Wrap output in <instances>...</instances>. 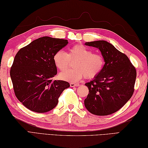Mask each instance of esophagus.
Instances as JSON below:
<instances>
[{"instance_id": "esophagus-1", "label": "esophagus", "mask_w": 148, "mask_h": 148, "mask_svg": "<svg viewBox=\"0 0 148 148\" xmlns=\"http://www.w3.org/2000/svg\"><path fill=\"white\" fill-rule=\"evenodd\" d=\"M71 87H75V86H79V84H75V83H70Z\"/></svg>"}]
</instances>
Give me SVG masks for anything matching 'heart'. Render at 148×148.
Instances as JSON below:
<instances>
[{
	"mask_svg": "<svg viewBox=\"0 0 148 148\" xmlns=\"http://www.w3.org/2000/svg\"><path fill=\"white\" fill-rule=\"evenodd\" d=\"M53 60L55 67L60 71L69 68L71 62H75V69L62 72L59 75L61 79L76 82L85 77L93 79L101 73L104 66V58L101 54L93 51L82 44H75L68 49V53L58 51Z\"/></svg>",
	"mask_w": 148,
	"mask_h": 148,
	"instance_id": "1",
	"label": "heart"
}]
</instances>
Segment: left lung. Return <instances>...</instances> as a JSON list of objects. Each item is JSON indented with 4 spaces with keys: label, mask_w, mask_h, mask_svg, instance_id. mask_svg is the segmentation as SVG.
I'll return each mask as SVG.
<instances>
[{
    "label": "left lung",
    "mask_w": 148,
    "mask_h": 148,
    "mask_svg": "<svg viewBox=\"0 0 148 148\" xmlns=\"http://www.w3.org/2000/svg\"><path fill=\"white\" fill-rule=\"evenodd\" d=\"M99 48L105 64L98 76L86 83L89 93L84 100L86 109L99 116L111 115L122 108L134 92L136 71L129 58L105 40L86 42Z\"/></svg>",
    "instance_id": "left-lung-1"
}]
</instances>
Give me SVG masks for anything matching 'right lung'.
Listing matches in <instances>:
<instances>
[{"instance_id":"right-lung-1","label":"right lung","mask_w":148,"mask_h":148,"mask_svg":"<svg viewBox=\"0 0 148 148\" xmlns=\"http://www.w3.org/2000/svg\"><path fill=\"white\" fill-rule=\"evenodd\" d=\"M68 40L40 37L17 52L10 69L14 93L25 107L46 113L57 105L58 98L69 84L53 80L57 73L53 57L68 44Z\"/></svg>"}]
</instances>
